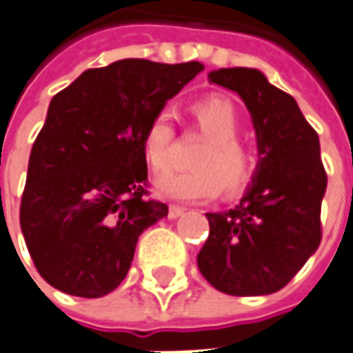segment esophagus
Listing matches in <instances>:
<instances>
[{"instance_id": "34e87169", "label": "esophagus", "mask_w": 353, "mask_h": 353, "mask_svg": "<svg viewBox=\"0 0 353 353\" xmlns=\"http://www.w3.org/2000/svg\"><path fill=\"white\" fill-rule=\"evenodd\" d=\"M183 210H185V208L179 207V205H170V208H168V216L170 218L181 216V214H183Z\"/></svg>"}]
</instances>
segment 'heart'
<instances>
[{"mask_svg":"<svg viewBox=\"0 0 353 353\" xmlns=\"http://www.w3.org/2000/svg\"><path fill=\"white\" fill-rule=\"evenodd\" d=\"M196 131L207 139L193 157V168L187 172H170L158 177L160 195L179 201H208L220 193L236 196L253 181L257 160L237 139L241 119L236 106L220 96L199 100L191 108ZM176 145V127L172 110L162 108L148 121L143 133V157L157 174L172 166Z\"/></svg>","mask_w":353,"mask_h":353,"instance_id":"obj_1","label":"heart"}]
</instances>
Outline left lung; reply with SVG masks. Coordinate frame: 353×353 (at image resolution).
<instances>
[{
    "mask_svg": "<svg viewBox=\"0 0 353 353\" xmlns=\"http://www.w3.org/2000/svg\"><path fill=\"white\" fill-rule=\"evenodd\" d=\"M210 83L241 96L257 133L259 166L239 205L208 212L201 274L230 296H267L286 286L321 243L327 172L319 135L292 96L257 69L212 71Z\"/></svg>",
    "mask_w": 353,
    "mask_h": 353,
    "instance_id": "left-lung-1",
    "label": "left lung"
}]
</instances>
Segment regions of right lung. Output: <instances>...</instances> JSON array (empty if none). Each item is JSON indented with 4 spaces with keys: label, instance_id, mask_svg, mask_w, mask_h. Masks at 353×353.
I'll return each instance as SVG.
<instances>
[{
    "label": "right lung",
    "instance_id": "obj_1",
    "mask_svg": "<svg viewBox=\"0 0 353 353\" xmlns=\"http://www.w3.org/2000/svg\"><path fill=\"white\" fill-rule=\"evenodd\" d=\"M205 67L121 59L88 69L57 92L36 137L21 230L36 270L77 297L116 290L139 236L168 214L148 196L143 133Z\"/></svg>",
    "mask_w": 353,
    "mask_h": 353
}]
</instances>
